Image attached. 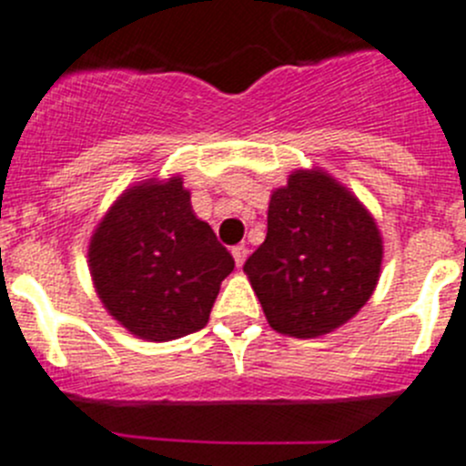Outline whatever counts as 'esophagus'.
I'll list each match as a JSON object with an SVG mask.
<instances>
[{
	"label": "esophagus",
	"mask_w": 466,
	"mask_h": 466,
	"mask_svg": "<svg viewBox=\"0 0 466 466\" xmlns=\"http://www.w3.org/2000/svg\"><path fill=\"white\" fill-rule=\"evenodd\" d=\"M230 254H233V258H236V265L240 268V265L245 263V258H247V247L245 245H236L233 249H230Z\"/></svg>",
	"instance_id": "obj_1"
}]
</instances>
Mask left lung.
I'll return each instance as SVG.
<instances>
[{"instance_id":"8db88e82","label":"left lung","mask_w":466,"mask_h":466,"mask_svg":"<svg viewBox=\"0 0 466 466\" xmlns=\"http://www.w3.org/2000/svg\"><path fill=\"white\" fill-rule=\"evenodd\" d=\"M382 268L370 212L320 169L292 171L269 197L268 236L245 272L269 327L295 339L329 334L369 302Z\"/></svg>"}]
</instances>
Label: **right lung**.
<instances>
[{
	"label": "right lung",
	"instance_id": "right-lung-1",
	"mask_svg": "<svg viewBox=\"0 0 466 466\" xmlns=\"http://www.w3.org/2000/svg\"><path fill=\"white\" fill-rule=\"evenodd\" d=\"M233 268L215 230L194 215L180 176L126 189L88 245V269L109 316L155 343L203 329Z\"/></svg>",
	"mask_w": 466,
	"mask_h": 466
}]
</instances>
